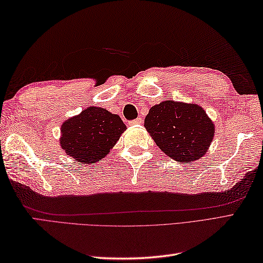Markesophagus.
<instances>
[{
    "label": "esophagus",
    "mask_w": 263,
    "mask_h": 263,
    "mask_svg": "<svg viewBox=\"0 0 263 263\" xmlns=\"http://www.w3.org/2000/svg\"><path fill=\"white\" fill-rule=\"evenodd\" d=\"M142 122H143V121H142L141 117H138V119L131 121L130 124H131V125H140V124H142Z\"/></svg>",
    "instance_id": "obj_1"
}]
</instances>
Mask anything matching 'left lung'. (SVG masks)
Here are the masks:
<instances>
[{
    "instance_id": "left-lung-1",
    "label": "left lung",
    "mask_w": 263,
    "mask_h": 263,
    "mask_svg": "<svg viewBox=\"0 0 263 263\" xmlns=\"http://www.w3.org/2000/svg\"><path fill=\"white\" fill-rule=\"evenodd\" d=\"M144 127L161 152L181 163L204 156L215 136L214 122L201 106L173 100L153 106Z\"/></svg>"
}]
</instances>
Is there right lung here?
Here are the masks:
<instances>
[{
  "label": "right lung",
  "mask_w": 263,
  "mask_h": 263,
  "mask_svg": "<svg viewBox=\"0 0 263 263\" xmlns=\"http://www.w3.org/2000/svg\"><path fill=\"white\" fill-rule=\"evenodd\" d=\"M126 126L121 117L97 106H89L61 126L60 146L76 163L95 164L106 157Z\"/></svg>",
  "instance_id": "right-lung-1"
}]
</instances>
